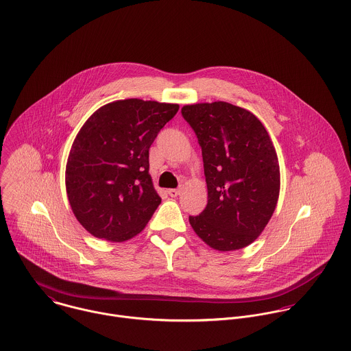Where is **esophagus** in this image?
Instances as JSON below:
<instances>
[{
    "label": "esophagus",
    "instance_id": "esophagus-1",
    "mask_svg": "<svg viewBox=\"0 0 351 351\" xmlns=\"http://www.w3.org/2000/svg\"><path fill=\"white\" fill-rule=\"evenodd\" d=\"M180 193H181L180 189H169V191H167V195H169L170 197H177Z\"/></svg>",
    "mask_w": 351,
    "mask_h": 351
}]
</instances>
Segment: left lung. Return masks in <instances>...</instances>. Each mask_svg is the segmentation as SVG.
Instances as JSON below:
<instances>
[{
  "instance_id": "left-lung-1",
  "label": "left lung",
  "mask_w": 351,
  "mask_h": 351,
  "mask_svg": "<svg viewBox=\"0 0 351 351\" xmlns=\"http://www.w3.org/2000/svg\"><path fill=\"white\" fill-rule=\"evenodd\" d=\"M204 160L208 204L189 223L216 251L241 250L265 230L280 196V165L273 142L250 110L226 101L184 105Z\"/></svg>"
}]
</instances>
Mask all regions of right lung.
<instances>
[{
    "instance_id": "obj_1",
    "label": "right lung",
    "mask_w": 351,
    "mask_h": 351,
    "mask_svg": "<svg viewBox=\"0 0 351 351\" xmlns=\"http://www.w3.org/2000/svg\"><path fill=\"white\" fill-rule=\"evenodd\" d=\"M178 109V104L117 100L84 123L64 182L71 210L89 234L121 243L145 230L162 201L149 173V150Z\"/></svg>"
}]
</instances>
